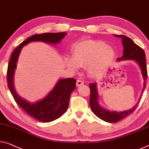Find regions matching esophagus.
<instances>
[{"label":"esophagus","instance_id":"obj_1","mask_svg":"<svg viewBox=\"0 0 149 149\" xmlns=\"http://www.w3.org/2000/svg\"><path fill=\"white\" fill-rule=\"evenodd\" d=\"M84 84V82L83 81H81V80L78 79L77 80V82H76V86L77 87H79L81 86V85H83Z\"/></svg>","mask_w":149,"mask_h":149}]
</instances>
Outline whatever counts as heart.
Listing matches in <instances>:
<instances>
[{"label":"heart","mask_w":149,"mask_h":149,"mask_svg":"<svg viewBox=\"0 0 149 149\" xmlns=\"http://www.w3.org/2000/svg\"><path fill=\"white\" fill-rule=\"evenodd\" d=\"M73 57L68 56L66 63L73 71L87 68L91 77L104 75L116 56L112 47L102 41L84 40L73 46Z\"/></svg>","instance_id":"1"}]
</instances>
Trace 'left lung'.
Instances as JSON below:
<instances>
[{
    "label": "left lung",
    "instance_id": "left-lung-1",
    "mask_svg": "<svg viewBox=\"0 0 149 149\" xmlns=\"http://www.w3.org/2000/svg\"><path fill=\"white\" fill-rule=\"evenodd\" d=\"M115 36L121 38L122 43L123 46V55L121 58L117 59V62H121L125 60H134L140 67L144 79L143 89L141 93H143L145 87V81L147 78V63H146L145 54L143 49L136 45L131 38L123 35H115ZM90 87V99H89V105H90L92 111L94 113L97 117L108 123H117L123 118L131 114L137 107L139 102L132 107L131 109L123 111H109L101 107L99 103V93L97 87V83L89 84ZM142 95V94H141ZM140 100V99H139Z\"/></svg>",
    "mask_w": 149,
    "mask_h": 149
}]
</instances>
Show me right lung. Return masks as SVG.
Masks as SVG:
<instances>
[{"mask_svg":"<svg viewBox=\"0 0 149 149\" xmlns=\"http://www.w3.org/2000/svg\"><path fill=\"white\" fill-rule=\"evenodd\" d=\"M67 33H44L35 34L22 42L12 54L7 70V82L10 93L17 104L30 116L39 121L48 123L58 119L68 109L72 91L75 89L76 80L72 78L60 79L52 90L44 98L31 103L18 95L14 86V76L16 63L21 49L26 45L34 42H42L49 44H58L62 41Z\"/></svg>","mask_w":149,"mask_h":149,"instance_id":"add662e5","label":"right lung"}]
</instances>
